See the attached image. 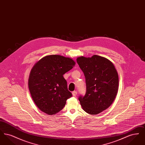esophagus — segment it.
Returning <instances> with one entry per match:
<instances>
[{
	"label": "esophagus",
	"mask_w": 145,
	"mask_h": 145,
	"mask_svg": "<svg viewBox=\"0 0 145 145\" xmlns=\"http://www.w3.org/2000/svg\"><path fill=\"white\" fill-rule=\"evenodd\" d=\"M76 95H77V91H74L72 92V95H73V96H76Z\"/></svg>",
	"instance_id": "esophagus-1"
}]
</instances>
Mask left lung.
Masks as SVG:
<instances>
[{"label":"left lung","instance_id":"1","mask_svg":"<svg viewBox=\"0 0 145 145\" xmlns=\"http://www.w3.org/2000/svg\"><path fill=\"white\" fill-rule=\"evenodd\" d=\"M76 62L84 74L86 92L79 101L83 110L96 115L108 109L113 103L118 90V75L113 63L99 55L80 56Z\"/></svg>","mask_w":145,"mask_h":145}]
</instances>
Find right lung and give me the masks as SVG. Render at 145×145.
I'll use <instances>...</instances> for the list:
<instances>
[{
    "instance_id": "1",
    "label": "right lung",
    "mask_w": 145,
    "mask_h": 145,
    "mask_svg": "<svg viewBox=\"0 0 145 145\" xmlns=\"http://www.w3.org/2000/svg\"><path fill=\"white\" fill-rule=\"evenodd\" d=\"M75 64L72 59L59 55H47L35 63L30 73L28 87L40 110L52 115L63 108L72 95L63 75Z\"/></svg>"
}]
</instances>
